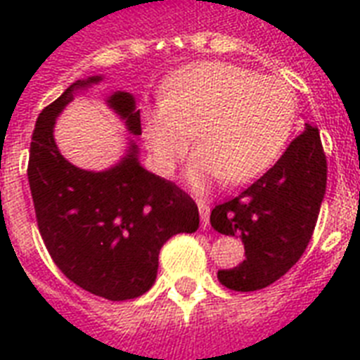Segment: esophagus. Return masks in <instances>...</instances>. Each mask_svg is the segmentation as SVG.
<instances>
[{
  "label": "esophagus",
  "instance_id": "esophagus-1",
  "mask_svg": "<svg viewBox=\"0 0 360 360\" xmlns=\"http://www.w3.org/2000/svg\"><path fill=\"white\" fill-rule=\"evenodd\" d=\"M198 209H200V217H202V226L209 228V214H211V207L205 200H198Z\"/></svg>",
  "mask_w": 360,
  "mask_h": 360
}]
</instances>
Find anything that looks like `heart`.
<instances>
[{
  "label": "heart",
  "instance_id": "b5f03b06",
  "mask_svg": "<svg viewBox=\"0 0 360 360\" xmlns=\"http://www.w3.org/2000/svg\"><path fill=\"white\" fill-rule=\"evenodd\" d=\"M295 95L282 78L259 76L226 61L179 70L162 87V103L143 114L153 168L168 177L191 149L194 186L226 179L240 185L274 162L295 121Z\"/></svg>",
  "mask_w": 360,
  "mask_h": 360
}]
</instances>
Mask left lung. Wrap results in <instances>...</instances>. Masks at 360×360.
I'll return each mask as SVG.
<instances>
[{
	"label": "left lung",
	"mask_w": 360,
	"mask_h": 360,
	"mask_svg": "<svg viewBox=\"0 0 360 360\" xmlns=\"http://www.w3.org/2000/svg\"><path fill=\"white\" fill-rule=\"evenodd\" d=\"M327 186V157L318 127L307 129L239 196L214 205L211 226L240 237L245 262L219 271L220 284L256 291L284 276L307 250Z\"/></svg>",
	"instance_id": "obj_1"
}]
</instances>
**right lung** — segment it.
Here are the masks:
<instances>
[{"label": "right lung", "instance_id": "add662e5", "mask_svg": "<svg viewBox=\"0 0 360 360\" xmlns=\"http://www.w3.org/2000/svg\"><path fill=\"white\" fill-rule=\"evenodd\" d=\"M101 80H76L39 114L27 179L37 226L59 271L93 295L127 301L155 284L162 245L177 233H194L200 213L185 191L141 166L134 140L104 172L78 168L59 153L53 140L58 115L82 89ZM106 103L130 134H141L140 110L130 93H114Z\"/></svg>", "mask_w": 360, "mask_h": 360}]
</instances>
